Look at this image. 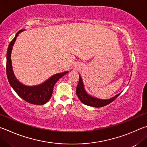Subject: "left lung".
<instances>
[{"label": "left lung", "mask_w": 147, "mask_h": 147, "mask_svg": "<svg viewBox=\"0 0 147 147\" xmlns=\"http://www.w3.org/2000/svg\"><path fill=\"white\" fill-rule=\"evenodd\" d=\"M76 94L79 97V100L83 104L88 105V106L90 107L100 108L106 106V105L110 104V102L114 101L119 96L121 93L118 94L116 96H115L114 97L109 99H101L99 98H96V97L89 95L86 92L85 89H84L83 79H82L81 77L79 76V83L76 88Z\"/></svg>", "instance_id": "left-lung-1"}]
</instances>
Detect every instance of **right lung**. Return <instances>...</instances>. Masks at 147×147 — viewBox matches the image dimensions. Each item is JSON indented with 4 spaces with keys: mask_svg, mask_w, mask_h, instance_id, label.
I'll return each instance as SVG.
<instances>
[{
    "mask_svg": "<svg viewBox=\"0 0 147 147\" xmlns=\"http://www.w3.org/2000/svg\"><path fill=\"white\" fill-rule=\"evenodd\" d=\"M24 30H19L15 37L10 42L7 51V60H6V74L7 78L10 85L14 90L15 92L28 102L33 105H41L47 102L51 98L52 95L54 85L59 79L65 74L68 73V71L55 74L47 79L42 84L35 86H26L22 84L15 78L12 69L11 54L14 43L16 40L19 33Z\"/></svg>",
    "mask_w": 147,
    "mask_h": 147,
    "instance_id": "1",
    "label": "right lung"
}]
</instances>
